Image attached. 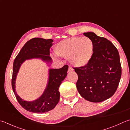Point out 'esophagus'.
Masks as SVG:
<instances>
[{
  "label": "esophagus",
  "instance_id": "34e87169",
  "mask_svg": "<svg viewBox=\"0 0 130 130\" xmlns=\"http://www.w3.org/2000/svg\"><path fill=\"white\" fill-rule=\"evenodd\" d=\"M73 71V69H72V68L71 67H68V72H71V71Z\"/></svg>",
  "mask_w": 130,
  "mask_h": 130
}]
</instances>
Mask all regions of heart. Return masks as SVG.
I'll return each instance as SVG.
<instances>
[{
  "label": "heart",
  "instance_id": "1",
  "mask_svg": "<svg viewBox=\"0 0 130 130\" xmlns=\"http://www.w3.org/2000/svg\"><path fill=\"white\" fill-rule=\"evenodd\" d=\"M54 50L59 57L69 58L70 62L75 67L86 66L92 58L94 44L87 37H72L58 42Z\"/></svg>",
  "mask_w": 130,
  "mask_h": 130
}]
</instances>
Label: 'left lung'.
<instances>
[{
  "label": "left lung",
  "instance_id": "1",
  "mask_svg": "<svg viewBox=\"0 0 130 130\" xmlns=\"http://www.w3.org/2000/svg\"><path fill=\"white\" fill-rule=\"evenodd\" d=\"M84 35L92 40L94 51L86 66L73 68L78 75L76 88L87 101L102 102L111 97L118 87L122 74L119 53L106 38L93 32Z\"/></svg>",
  "mask_w": 130,
  "mask_h": 130
}]
</instances>
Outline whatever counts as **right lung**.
<instances>
[{
	"label": "right lung",
	"instance_id": "add662e5",
	"mask_svg": "<svg viewBox=\"0 0 130 130\" xmlns=\"http://www.w3.org/2000/svg\"><path fill=\"white\" fill-rule=\"evenodd\" d=\"M53 40L42 38H34L28 41L13 62V73L12 77V87L19 103L27 111L43 113L53 109L60 99L59 88L67 76L68 65H64L59 69H50L47 86L41 96L33 101H26L21 99L15 90V81L19 68L25 60L33 58H41L46 62H51L50 48L53 45Z\"/></svg>",
	"mask_w": 130,
	"mask_h": 130
}]
</instances>
